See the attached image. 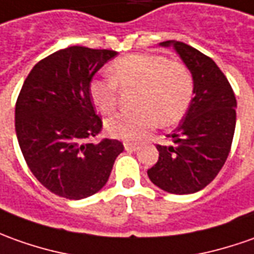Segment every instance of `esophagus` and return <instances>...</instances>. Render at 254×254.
<instances>
[{"mask_svg":"<svg viewBox=\"0 0 254 254\" xmlns=\"http://www.w3.org/2000/svg\"><path fill=\"white\" fill-rule=\"evenodd\" d=\"M124 146H125L127 151H136V150L139 149V144H134V143H125Z\"/></svg>","mask_w":254,"mask_h":254,"instance_id":"1","label":"esophagus"}]
</instances>
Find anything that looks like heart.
Segmentation results:
<instances>
[{"mask_svg": "<svg viewBox=\"0 0 254 254\" xmlns=\"http://www.w3.org/2000/svg\"><path fill=\"white\" fill-rule=\"evenodd\" d=\"M118 87L136 89L130 113H121L105 122L107 133L122 140H140L157 122L174 125L185 117L194 93L190 69L184 62L163 55L129 54L110 65V77L91 79L89 96L101 114H111L118 104Z\"/></svg>", "mask_w": 254, "mask_h": 254, "instance_id": "1", "label": "heart"}]
</instances>
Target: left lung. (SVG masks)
<instances>
[{
	"label": "left lung",
	"instance_id": "obj_1",
	"mask_svg": "<svg viewBox=\"0 0 254 254\" xmlns=\"http://www.w3.org/2000/svg\"><path fill=\"white\" fill-rule=\"evenodd\" d=\"M175 48L190 69L194 97L174 133L175 146L157 144L158 160L147 171L150 181L174 194H189L206 188L227 161L236 125V98L217 64L181 41H163Z\"/></svg>",
	"mask_w": 254,
	"mask_h": 254
}]
</instances>
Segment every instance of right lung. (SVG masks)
<instances>
[{
  "instance_id": "obj_1",
  "label": "right lung",
  "mask_w": 254,
  "mask_h": 254,
  "mask_svg": "<svg viewBox=\"0 0 254 254\" xmlns=\"http://www.w3.org/2000/svg\"><path fill=\"white\" fill-rule=\"evenodd\" d=\"M117 55L113 50L72 46L39 61L26 77L15 107V130L27 167L57 196L79 200L107 184L124 144L91 143L103 129L89 83Z\"/></svg>"
}]
</instances>
